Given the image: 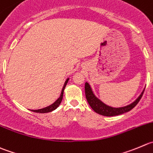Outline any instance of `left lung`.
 I'll return each mask as SVG.
<instances>
[{"instance_id": "left-lung-1", "label": "left lung", "mask_w": 153, "mask_h": 153, "mask_svg": "<svg viewBox=\"0 0 153 153\" xmlns=\"http://www.w3.org/2000/svg\"><path fill=\"white\" fill-rule=\"evenodd\" d=\"M144 90L143 91V92L141 93L140 95L138 97L137 99L134 102L132 103V104H129V105L126 106V107H119V108H113V107H109V106L106 105L104 103L101 102L100 100L97 99V97H96L94 95V94H93L92 91H91V87L88 85V83L85 82V97H86V100L87 101H88V104L90 105V107H91V109H92L94 112H96V113H98V114L105 116H117V115L123 114V113H127V112L130 111L131 110H132V109L138 104V102H139L140 100L141 97H142V96H143Z\"/></svg>"}]
</instances>
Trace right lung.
Returning a JSON list of instances; mask_svg holds the SVG:
<instances>
[{"instance_id": "right-lung-1", "label": "right lung", "mask_w": 153, "mask_h": 153, "mask_svg": "<svg viewBox=\"0 0 153 153\" xmlns=\"http://www.w3.org/2000/svg\"><path fill=\"white\" fill-rule=\"evenodd\" d=\"M68 79H68L66 81H65V85H64L63 88H62V93H61L60 97H59V99H58L57 101H56V102L53 103V104H52V105L49 106V107H45V108H43V109H40V110H31V111L36 112V113H49V112H51V111H52V110H56V109L58 107H59V104H61V102H62V98H63L64 90H65V86H66L67 83H68Z\"/></svg>"}]
</instances>
